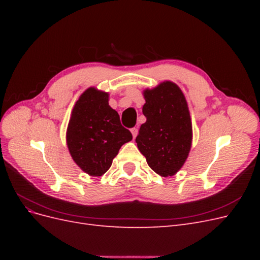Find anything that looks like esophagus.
<instances>
[{"mask_svg": "<svg viewBox=\"0 0 260 260\" xmlns=\"http://www.w3.org/2000/svg\"><path fill=\"white\" fill-rule=\"evenodd\" d=\"M131 133H132V137H133V139H136V137L138 136V128H132L131 129Z\"/></svg>", "mask_w": 260, "mask_h": 260, "instance_id": "esophagus-1", "label": "esophagus"}]
</instances>
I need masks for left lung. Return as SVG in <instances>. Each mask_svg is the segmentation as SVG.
Listing matches in <instances>:
<instances>
[{
	"label": "left lung",
	"instance_id": "8db88e82",
	"mask_svg": "<svg viewBox=\"0 0 260 260\" xmlns=\"http://www.w3.org/2000/svg\"><path fill=\"white\" fill-rule=\"evenodd\" d=\"M146 121L136 139L148 166L161 177L174 176L183 166L192 145V122L179 86L165 81L143 92Z\"/></svg>",
	"mask_w": 260,
	"mask_h": 260
}]
</instances>
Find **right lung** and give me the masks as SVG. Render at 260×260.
Returning <instances> with one entry per match:
<instances>
[{"label":"right lung","mask_w":260,"mask_h":260,"mask_svg":"<svg viewBox=\"0 0 260 260\" xmlns=\"http://www.w3.org/2000/svg\"><path fill=\"white\" fill-rule=\"evenodd\" d=\"M108 93L86 89L76 102L67 127L66 141L74 161L92 177L111 168L120 147L132 140L118 113L108 105Z\"/></svg>","instance_id":"obj_1"}]
</instances>
